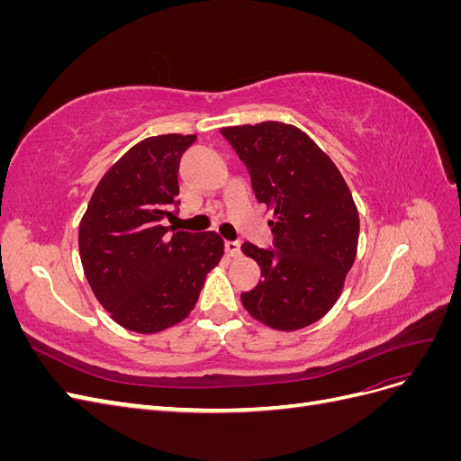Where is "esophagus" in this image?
<instances>
[{
  "label": "esophagus",
  "instance_id": "34e87169",
  "mask_svg": "<svg viewBox=\"0 0 461 461\" xmlns=\"http://www.w3.org/2000/svg\"><path fill=\"white\" fill-rule=\"evenodd\" d=\"M225 249H227V254L230 258H239L240 256V242L239 240H227Z\"/></svg>",
  "mask_w": 461,
  "mask_h": 461
}]
</instances>
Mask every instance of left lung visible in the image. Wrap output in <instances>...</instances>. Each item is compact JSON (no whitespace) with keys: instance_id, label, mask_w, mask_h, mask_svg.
<instances>
[{"instance_id":"obj_1","label":"left lung","mask_w":461,"mask_h":461,"mask_svg":"<svg viewBox=\"0 0 461 461\" xmlns=\"http://www.w3.org/2000/svg\"><path fill=\"white\" fill-rule=\"evenodd\" d=\"M252 178L259 203L275 212L273 248L244 242L261 267L242 292L248 313L276 330L303 329L339 300L352 269L359 215L337 165L292 124L267 121L221 129Z\"/></svg>"}]
</instances>
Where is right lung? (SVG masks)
<instances>
[{"instance_id":"obj_1","label":"right lung","mask_w":461,"mask_h":461,"mask_svg":"<svg viewBox=\"0 0 461 461\" xmlns=\"http://www.w3.org/2000/svg\"><path fill=\"white\" fill-rule=\"evenodd\" d=\"M194 134L132 146L95 186L78 227L85 275L117 323L159 332L186 319L225 244L213 232L163 227L178 200V165Z\"/></svg>"}]
</instances>
